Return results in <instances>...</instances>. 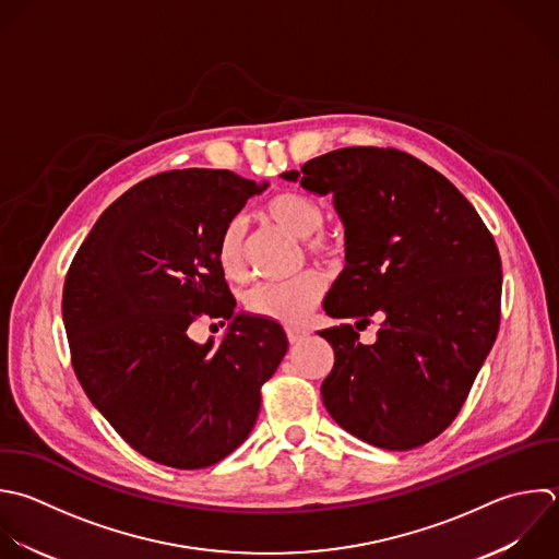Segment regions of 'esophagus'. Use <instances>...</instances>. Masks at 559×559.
Masks as SVG:
<instances>
[{
  "mask_svg": "<svg viewBox=\"0 0 559 559\" xmlns=\"http://www.w3.org/2000/svg\"><path fill=\"white\" fill-rule=\"evenodd\" d=\"M286 336H288V343L290 345H295V343H301L306 336H308V332L306 330H301V328H286Z\"/></svg>",
  "mask_w": 559,
  "mask_h": 559,
  "instance_id": "obj_1",
  "label": "esophagus"
}]
</instances>
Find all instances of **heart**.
I'll use <instances>...</instances> for the list:
<instances>
[{"instance_id": "obj_1", "label": "heart", "mask_w": 559, "mask_h": 559, "mask_svg": "<svg viewBox=\"0 0 559 559\" xmlns=\"http://www.w3.org/2000/svg\"><path fill=\"white\" fill-rule=\"evenodd\" d=\"M266 216L284 231L306 238L314 255L332 258L343 242L336 234L319 231L325 221L323 205L301 192H280L269 199ZM218 264L231 280L247 277V221L236 216L218 238ZM325 293V277L319 271H304L284 282H260L245 293V308L262 319L277 323H301Z\"/></svg>"}]
</instances>
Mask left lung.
Here are the masks:
<instances>
[{
    "mask_svg": "<svg viewBox=\"0 0 559 559\" xmlns=\"http://www.w3.org/2000/svg\"><path fill=\"white\" fill-rule=\"evenodd\" d=\"M325 197L345 227V269L323 310L378 317L376 343L349 325L321 330L334 367L321 384L354 437L411 450L461 411L500 321V255L467 199L424 162L376 146L338 148L282 175Z\"/></svg>",
    "mask_w": 559,
    "mask_h": 559,
    "instance_id": "obj_1",
    "label": "left lung"
}]
</instances>
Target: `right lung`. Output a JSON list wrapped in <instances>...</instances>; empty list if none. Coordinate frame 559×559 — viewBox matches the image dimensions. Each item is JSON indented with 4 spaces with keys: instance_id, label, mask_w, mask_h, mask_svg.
Instances as JSON below:
<instances>
[{
    "instance_id": "add662e5",
    "label": "right lung",
    "mask_w": 559,
    "mask_h": 559,
    "mask_svg": "<svg viewBox=\"0 0 559 559\" xmlns=\"http://www.w3.org/2000/svg\"><path fill=\"white\" fill-rule=\"evenodd\" d=\"M266 188L207 168L144 179L103 212L68 271L63 323L79 382L162 465L199 469L234 452L288 349L280 323L236 312L216 253L227 223ZM199 316L230 321L218 346L189 338Z\"/></svg>"
}]
</instances>
